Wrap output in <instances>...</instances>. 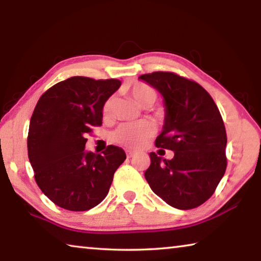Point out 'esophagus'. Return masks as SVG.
I'll return each mask as SVG.
<instances>
[{
  "instance_id": "esophagus-1",
  "label": "esophagus",
  "mask_w": 261,
  "mask_h": 261,
  "mask_svg": "<svg viewBox=\"0 0 261 261\" xmlns=\"http://www.w3.org/2000/svg\"><path fill=\"white\" fill-rule=\"evenodd\" d=\"M136 153L135 152H131V151H126V155L127 158H132V156H135Z\"/></svg>"
}]
</instances>
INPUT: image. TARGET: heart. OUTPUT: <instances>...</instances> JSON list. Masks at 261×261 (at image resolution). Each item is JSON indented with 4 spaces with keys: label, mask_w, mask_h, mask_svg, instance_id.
I'll list each match as a JSON object with an SVG mask.
<instances>
[{
    "label": "heart",
    "mask_w": 261,
    "mask_h": 261,
    "mask_svg": "<svg viewBox=\"0 0 261 261\" xmlns=\"http://www.w3.org/2000/svg\"><path fill=\"white\" fill-rule=\"evenodd\" d=\"M129 94L132 98L137 102L140 107H151L153 103L156 101V92L152 88L150 85L145 82H135L129 87ZM113 97H109L105 102L102 107V115L103 117H109L113 108ZM154 129L152 124L146 121L137 122V123H125L119 125L113 134H111V139L119 145H124L130 148L139 147L153 135Z\"/></svg>",
    "instance_id": "obj_1"
}]
</instances>
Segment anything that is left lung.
<instances>
[{"label":"left lung","mask_w":261,"mask_h":261,"mask_svg":"<svg viewBox=\"0 0 261 261\" xmlns=\"http://www.w3.org/2000/svg\"><path fill=\"white\" fill-rule=\"evenodd\" d=\"M139 79L165 100L166 116L155 146L174 151L171 160L151 152L145 179L167 204L196 208L212 197L226 169V132L220 110L203 87L173 72Z\"/></svg>","instance_id":"left-lung-1"}]
</instances>
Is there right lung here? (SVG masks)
I'll return each instance as SVG.
<instances>
[{
    "mask_svg": "<svg viewBox=\"0 0 261 261\" xmlns=\"http://www.w3.org/2000/svg\"><path fill=\"white\" fill-rule=\"evenodd\" d=\"M117 79L72 76L37 102L28 135V155L38 187L53 203L86 212L105 200L114 174L126 159L121 147L86 152L87 134L102 125V107L119 88Z\"/></svg>",
    "mask_w": 261,
    "mask_h": 261,
    "instance_id": "right-lung-1",
    "label": "right lung"
}]
</instances>
